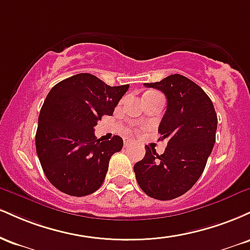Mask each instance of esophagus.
Returning <instances> with one entry per match:
<instances>
[{
  "label": "esophagus",
  "mask_w": 250,
  "mask_h": 250,
  "mask_svg": "<svg viewBox=\"0 0 250 250\" xmlns=\"http://www.w3.org/2000/svg\"><path fill=\"white\" fill-rule=\"evenodd\" d=\"M131 143H133V140H130V139H125V147H128V146H130Z\"/></svg>",
  "instance_id": "1"
}]
</instances>
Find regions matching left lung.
Listing matches in <instances>:
<instances>
[{
	"instance_id": "left-lung-1",
	"label": "left lung",
	"mask_w": 250,
	"mask_h": 250,
	"mask_svg": "<svg viewBox=\"0 0 250 250\" xmlns=\"http://www.w3.org/2000/svg\"><path fill=\"white\" fill-rule=\"evenodd\" d=\"M145 85L167 97L159 131L168 143L162 155L146 146L145 157L134 166L135 176L148 196L173 200L187 193L205 170L215 143L217 116L205 90L186 76L175 74Z\"/></svg>"
}]
</instances>
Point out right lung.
Segmentation results:
<instances>
[{"label": "right lung", "instance_id": "1", "mask_svg": "<svg viewBox=\"0 0 250 250\" xmlns=\"http://www.w3.org/2000/svg\"><path fill=\"white\" fill-rule=\"evenodd\" d=\"M129 84L110 87L95 75L82 73L51 88L39 116L35 143L43 171L62 193L85 196L102 186L109 160L123 140H97L94 127L113 115Z\"/></svg>", "mask_w": 250, "mask_h": 250}]
</instances>
